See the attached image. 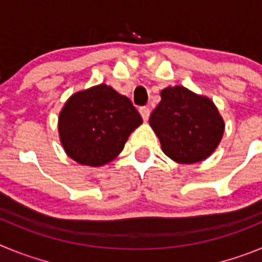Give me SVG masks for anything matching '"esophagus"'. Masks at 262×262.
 I'll return each mask as SVG.
<instances>
[{"mask_svg":"<svg viewBox=\"0 0 262 262\" xmlns=\"http://www.w3.org/2000/svg\"><path fill=\"white\" fill-rule=\"evenodd\" d=\"M140 115H142L143 117V119L144 120H148V118H149V114H151V110H149V108L148 107H140Z\"/></svg>","mask_w":262,"mask_h":262,"instance_id":"1","label":"esophagus"}]
</instances>
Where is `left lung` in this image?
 <instances>
[{"label":"left lung","mask_w":262,"mask_h":262,"mask_svg":"<svg viewBox=\"0 0 262 262\" xmlns=\"http://www.w3.org/2000/svg\"><path fill=\"white\" fill-rule=\"evenodd\" d=\"M152 111L149 126L164 154L178 164L201 163L211 156L224 134V120L211 99L185 86H168Z\"/></svg>","instance_id":"obj_1"}]
</instances>
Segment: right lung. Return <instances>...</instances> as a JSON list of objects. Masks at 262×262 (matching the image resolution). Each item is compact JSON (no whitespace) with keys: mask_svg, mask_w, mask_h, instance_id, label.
<instances>
[{"mask_svg":"<svg viewBox=\"0 0 262 262\" xmlns=\"http://www.w3.org/2000/svg\"><path fill=\"white\" fill-rule=\"evenodd\" d=\"M143 119L126 96L99 84L72 94L59 114L57 129L68 157L88 166H102L123 151Z\"/></svg>","mask_w":262,"mask_h":262,"instance_id":"1","label":"right lung"}]
</instances>
